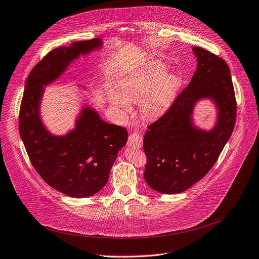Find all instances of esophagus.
Instances as JSON below:
<instances>
[{
  "label": "esophagus",
  "instance_id": "esophagus-1",
  "mask_svg": "<svg viewBox=\"0 0 259 259\" xmlns=\"http://www.w3.org/2000/svg\"><path fill=\"white\" fill-rule=\"evenodd\" d=\"M128 145L134 148H141L143 145V139L139 134H132L128 137Z\"/></svg>",
  "mask_w": 259,
  "mask_h": 259
}]
</instances>
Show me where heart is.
I'll list each match as a JSON object with an SVG mask.
<instances>
[{"label":"heart","mask_w":259,"mask_h":259,"mask_svg":"<svg viewBox=\"0 0 259 259\" xmlns=\"http://www.w3.org/2000/svg\"><path fill=\"white\" fill-rule=\"evenodd\" d=\"M162 62L154 61L136 69L118 81V91H111L109 101L120 117L131 111L130 102H139L147 119L161 117L173 104L182 82L178 75L167 72Z\"/></svg>","instance_id":"heart-1"}]
</instances>
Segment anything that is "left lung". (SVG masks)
Returning <instances> with one entry per match:
<instances>
[{
    "mask_svg": "<svg viewBox=\"0 0 259 259\" xmlns=\"http://www.w3.org/2000/svg\"><path fill=\"white\" fill-rule=\"evenodd\" d=\"M197 68L190 84L170 109L148 126L143 140L147 157L144 178L164 194L182 193L212 168L232 134L236 102L230 70L222 58L194 47ZM210 99L217 108V121L209 131L194 126L195 104Z\"/></svg>",
    "mask_w": 259,
    "mask_h": 259,
    "instance_id": "8db88e82",
    "label": "left lung"
}]
</instances>
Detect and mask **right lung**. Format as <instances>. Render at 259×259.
Returning <instances> with one entry per match:
<instances>
[{
  "mask_svg": "<svg viewBox=\"0 0 259 259\" xmlns=\"http://www.w3.org/2000/svg\"><path fill=\"white\" fill-rule=\"evenodd\" d=\"M102 45V39L94 38L51 51L31 70L19 110V134L33 167L49 186L73 198L92 196L106 186L118 152L127 142V131L104 121L85 105L75 127L56 136L42 123L40 106L45 86L60 77L79 56Z\"/></svg>",
  "mask_w": 259,
  "mask_h": 259,
  "instance_id": "1",
  "label": "right lung"
}]
</instances>
